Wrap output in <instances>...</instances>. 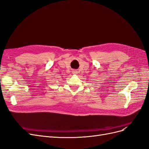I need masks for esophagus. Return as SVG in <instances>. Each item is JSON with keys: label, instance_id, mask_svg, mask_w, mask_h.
Wrapping results in <instances>:
<instances>
[{"label": "esophagus", "instance_id": "obj_1", "mask_svg": "<svg viewBox=\"0 0 149 149\" xmlns=\"http://www.w3.org/2000/svg\"><path fill=\"white\" fill-rule=\"evenodd\" d=\"M72 72H73V74H77V73H78V71L76 70H73Z\"/></svg>", "mask_w": 149, "mask_h": 149}]
</instances>
